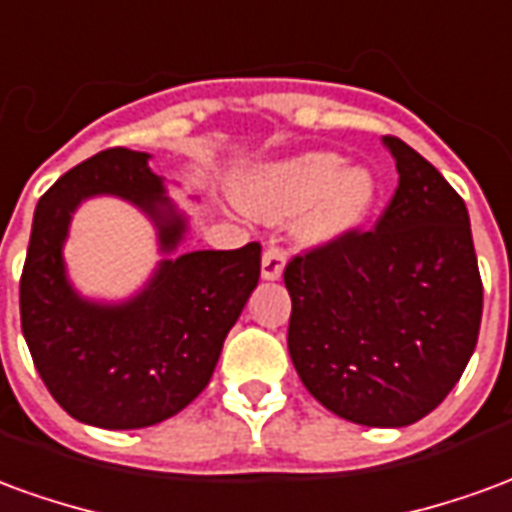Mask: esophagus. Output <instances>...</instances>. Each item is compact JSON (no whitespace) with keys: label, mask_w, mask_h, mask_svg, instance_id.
<instances>
[{"label":"esophagus","mask_w":512,"mask_h":512,"mask_svg":"<svg viewBox=\"0 0 512 512\" xmlns=\"http://www.w3.org/2000/svg\"><path fill=\"white\" fill-rule=\"evenodd\" d=\"M282 271H285V252L277 249V246H268L266 252H263V263H260V274L263 279H279L282 277Z\"/></svg>","instance_id":"1"}]
</instances>
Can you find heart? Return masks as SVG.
Returning a JSON list of instances; mask_svg holds the SVG:
<instances>
[{"label":"heart","instance_id":"obj_1","mask_svg":"<svg viewBox=\"0 0 512 512\" xmlns=\"http://www.w3.org/2000/svg\"><path fill=\"white\" fill-rule=\"evenodd\" d=\"M238 205L263 222L299 213L310 244L343 238L373 211L378 180L365 164H343L332 150H307L252 169L235 189Z\"/></svg>","mask_w":512,"mask_h":512}]
</instances>
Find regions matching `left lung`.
I'll return each mask as SVG.
<instances>
[{"label": "left lung", "mask_w": 512, "mask_h": 512, "mask_svg": "<svg viewBox=\"0 0 512 512\" xmlns=\"http://www.w3.org/2000/svg\"><path fill=\"white\" fill-rule=\"evenodd\" d=\"M384 147L400 180L376 230H351L285 268L288 351L301 384L337 417L403 428L463 376L483 282L458 191L397 136Z\"/></svg>", "instance_id": "obj_1"}]
</instances>
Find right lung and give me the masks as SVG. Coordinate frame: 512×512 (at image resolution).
<instances>
[{"mask_svg":"<svg viewBox=\"0 0 512 512\" xmlns=\"http://www.w3.org/2000/svg\"><path fill=\"white\" fill-rule=\"evenodd\" d=\"M147 161L109 147L68 169L35 208L21 274V329L43 384L73 419L106 430L150 428L189 406L260 279V244L175 255L189 219ZM98 193L145 212L165 255L126 302L82 297L61 257L72 213Z\"/></svg>","mask_w":512,"mask_h":512,"instance_id":"right-lung-1","label":"right lung"}]
</instances>
